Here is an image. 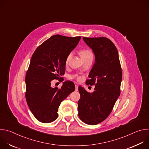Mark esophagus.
I'll return each mask as SVG.
<instances>
[{"label": "esophagus", "instance_id": "34e87169", "mask_svg": "<svg viewBox=\"0 0 149 149\" xmlns=\"http://www.w3.org/2000/svg\"><path fill=\"white\" fill-rule=\"evenodd\" d=\"M75 90L76 91H77L78 90V85H75Z\"/></svg>", "mask_w": 149, "mask_h": 149}]
</instances>
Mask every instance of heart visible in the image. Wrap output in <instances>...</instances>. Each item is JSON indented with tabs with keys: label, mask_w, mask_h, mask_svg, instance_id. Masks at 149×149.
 Returning a JSON list of instances; mask_svg holds the SVG:
<instances>
[{
	"label": "heart",
	"mask_w": 149,
	"mask_h": 149,
	"mask_svg": "<svg viewBox=\"0 0 149 149\" xmlns=\"http://www.w3.org/2000/svg\"><path fill=\"white\" fill-rule=\"evenodd\" d=\"M79 55H80V56L81 57L82 59V58H86V57H88V56H90V55H93L92 52H91L90 49H82V50H81V51H79ZM70 58H71V54H69V55L67 56V58H66V60H65V62H66V63H68V61H69V59H70ZM72 77H75V76H73ZM78 79L79 80V79H80V78L78 77Z\"/></svg>",
	"instance_id": "heart-1"
}]
</instances>
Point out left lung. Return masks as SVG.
Instances as JSON below:
<instances>
[{"label": "left lung", "mask_w": 149, "mask_h": 149, "mask_svg": "<svg viewBox=\"0 0 149 149\" xmlns=\"http://www.w3.org/2000/svg\"><path fill=\"white\" fill-rule=\"evenodd\" d=\"M83 40L95 55V63L86 81L95 85V89L90 93L78 87V116L84 123L95 125L107 118L120 96L122 71L118 51L111 40L104 37H84Z\"/></svg>", "instance_id": "obj_1"}]
</instances>
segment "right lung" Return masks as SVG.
I'll return each mask as SVG.
<instances>
[{
  "instance_id": "1",
  "label": "right lung",
  "mask_w": 149,
  "mask_h": 149,
  "mask_svg": "<svg viewBox=\"0 0 149 149\" xmlns=\"http://www.w3.org/2000/svg\"><path fill=\"white\" fill-rule=\"evenodd\" d=\"M81 38L53 35L32 56L25 77V97L30 110L40 122L55 120L61 102L75 90L72 81L63 82L59 89L52 87L51 81L65 74L66 58Z\"/></svg>"
}]
</instances>
